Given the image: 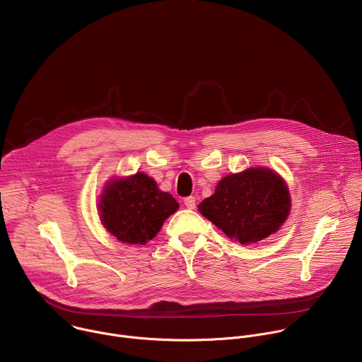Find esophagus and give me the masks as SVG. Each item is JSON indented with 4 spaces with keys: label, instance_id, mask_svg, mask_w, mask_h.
I'll use <instances>...</instances> for the list:
<instances>
[{
    "label": "esophagus",
    "instance_id": "obj_1",
    "mask_svg": "<svg viewBox=\"0 0 362 362\" xmlns=\"http://www.w3.org/2000/svg\"><path fill=\"white\" fill-rule=\"evenodd\" d=\"M184 205L188 208V209H194L195 208V197H187L184 199Z\"/></svg>",
    "mask_w": 362,
    "mask_h": 362
}]
</instances>
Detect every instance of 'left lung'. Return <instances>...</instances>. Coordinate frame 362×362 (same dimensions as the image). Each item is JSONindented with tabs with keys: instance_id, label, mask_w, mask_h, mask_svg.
<instances>
[{
	"instance_id": "left-lung-1",
	"label": "left lung",
	"mask_w": 362,
	"mask_h": 362,
	"mask_svg": "<svg viewBox=\"0 0 362 362\" xmlns=\"http://www.w3.org/2000/svg\"><path fill=\"white\" fill-rule=\"evenodd\" d=\"M198 211L227 237L248 245L279 231L290 215L291 195L274 170L252 167L224 177Z\"/></svg>"
}]
</instances>
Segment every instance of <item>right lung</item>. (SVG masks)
Here are the masks:
<instances>
[{"label":"right lung","instance_id":"1","mask_svg":"<svg viewBox=\"0 0 362 362\" xmlns=\"http://www.w3.org/2000/svg\"><path fill=\"white\" fill-rule=\"evenodd\" d=\"M97 208L101 224L118 241L146 245L180 204L171 194L161 191L154 178L136 173L110 180Z\"/></svg>","mask_w":362,"mask_h":362}]
</instances>
